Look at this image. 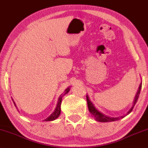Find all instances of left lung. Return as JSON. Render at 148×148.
I'll return each mask as SVG.
<instances>
[{
	"label": "left lung",
	"mask_w": 148,
	"mask_h": 148,
	"mask_svg": "<svg viewBox=\"0 0 148 148\" xmlns=\"http://www.w3.org/2000/svg\"><path fill=\"white\" fill-rule=\"evenodd\" d=\"M141 88H142V83L140 84V85L138 90V92H137V93H136V97H135V99H134V101L133 105H132V108H131V110H130L129 111L127 112V114L126 115H124V116H122L121 117H108V116H105V115L101 113V112H99L98 110H97L96 108H95V107L94 106V105L92 104V103L91 101H90V100L89 99L88 96H87V95L86 99H87V106H88L89 111L90 113H91L92 117H93V118L95 120H96V121H99V122H110V121H118V120H119L120 119L123 118L125 116H126L127 115H128L129 114L131 113V112H132V110H133L134 106H135V104H136V102L138 101V99L139 95L140 93V90H141Z\"/></svg>",
	"instance_id": "left-lung-1"
}]
</instances>
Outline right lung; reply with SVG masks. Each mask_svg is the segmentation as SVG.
I'll return each instance as SVG.
<instances>
[{
	"mask_svg": "<svg viewBox=\"0 0 148 148\" xmlns=\"http://www.w3.org/2000/svg\"><path fill=\"white\" fill-rule=\"evenodd\" d=\"M69 90H70L69 88H67L66 90H65V93L63 95H61V97H60L59 98L58 103H57V107H56V110H55L54 112L49 117H47L46 119H45V121H53V120H55L56 119H57V117L59 116L60 114H61V104L62 98V97H63L65 94H66L67 92L69 91ZM14 104H15V103H14ZM15 106H16V105H15Z\"/></svg>",
	"mask_w": 148,
	"mask_h": 148,
	"instance_id": "1",
	"label": "right lung"
}]
</instances>
